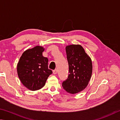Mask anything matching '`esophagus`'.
Returning <instances> with one entry per match:
<instances>
[{
	"label": "esophagus",
	"instance_id": "34e87169",
	"mask_svg": "<svg viewBox=\"0 0 120 120\" xmlns=\"http://www.w3.org/2000/svg\"><path fill=\"white\" fill-rule=\"evenodd\" d=\"M52 73H53V74L55 75V74H56L57 73V70H54L53 71H52Z\"/></svg>",
	"mask_w": 120,
	"mask_h": 120
}]
</instances>
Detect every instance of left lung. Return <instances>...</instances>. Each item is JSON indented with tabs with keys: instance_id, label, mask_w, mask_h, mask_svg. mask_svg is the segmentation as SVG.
<instances>
[{
	"instance_id": "obj_1",
	"label": "left lung",
	"mask_w": 120,
	"mask_h": 120,
	"mask_svg": "<svg viewBox=\"0 0 120 120\" xmlns=\"http://www.w3.org/2000/svg\"><path fill=\"white\" fill-rule=\"evenodd\" d=\"M65 49L70 74L63 82L62 86L68 93L76 94L83 91L89 84L93 70L92 60L79 44L68 45Z\"/></svg>"
}]
</instances>
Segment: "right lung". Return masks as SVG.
<instances>
[{"instance_id":"1","label":"right lung","mask_w":120,"mask_h":120,"mask_svg":"<svg viewBox=\"0 0 120 120\" xmlns=\"http://www.w3.org/2000/svg\"><path fill=\"white\" fill-rule=\"evenodd\" d=\"M45 48L36 46L23 52L17 65V74L22 83L30 91H36L45 85L52 74L48 68V60L42 54Z\"/></svg>"}]
</instances>
